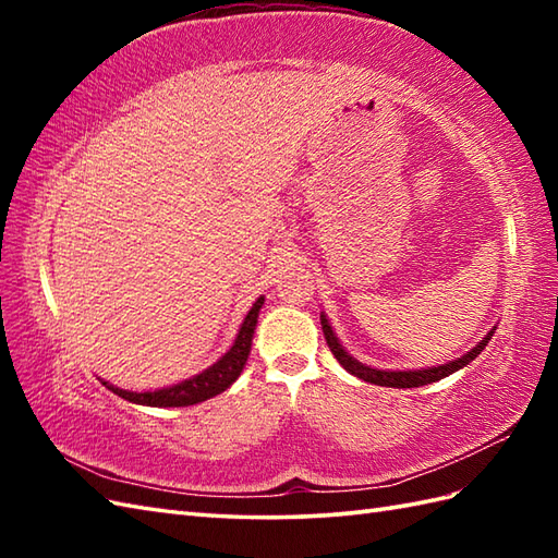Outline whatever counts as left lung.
<instances>
[{"label": "left lung", "instance_id": "obj_1", "mask_svg": "<svg viewBox=\"0 0 558 558\" xmlns=\"http://www.w3.org/2000/svg\"><path fill=\"white\" fill-rule=\"evenodd\" d=\"M322 328H324V336H326V342L330 352L336 354V360L340 362L342 369H348L352 376L362 378V381L366 384H376V386H386V388H417V386H426V384H434V381H441V378H446L448 374H453L458 369H462V366H468L472 360L477 357V354L487 348V342L492 340L494 330L492 328L487 336H484V340L480 342V345L472 348L468 354H462V357L448 362V364H441V366H429V369H417V372H384V369H372V366H364L362 362H357L354 357H350V354L342 350L340 340L336 338L333 328H330L328 318L322 314Z\"/></svg>", "mask_w": 558, "mask_h": 558}]
</instances>
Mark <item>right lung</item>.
<instances>
[{
	"label": "right lung",
	"instance_id": "add662e5",
	"mask_svg": "<svg viewBox=\"0 0 558 558\" xmlns=\"http://www.w3.org/2000/svg\"><path fill=\"white\" fill-rule=\"evenodd\" d=\"M260 306H264V298H258L254 302V306L248 310V314L244 318L240 333H236V338L232 342V348L225 352L216 364L208 366L206 372L186 378V381H182V384L170 386V388H160V390H146V393H134V390L114 388L108 381H102V384L120 398H124L129 402H136V405H150V408H186V405H196V402H204L213 396H218V393H222V390H228L236 381V376H240L244 369L248 350H252V338H254V328L258 322Z\"/></svg>",
	"mask_w": 558,
	"mask_h": 558
}]
</instances>
